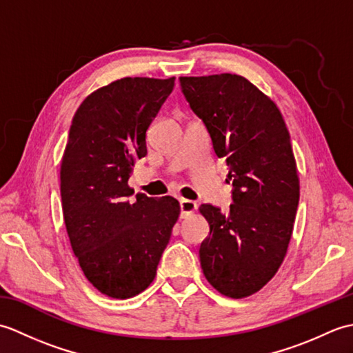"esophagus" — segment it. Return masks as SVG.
Returning <instances> with one entry per match:
<instances>
[{
	"label": "esophagus",
	"instance_id": "1",
	"mask_svg": "<svg viewBox=\"0 0 353 353\" xmlns=\"http://www.w3.org/2000/svg\"><path fill=\"white\" fill-rule=\"evenodd\" d=\"M196 209H197L196 201L188 200V199L181 200V216H182V219H185V216H188L190 214H192L194 211H196Z\"/></svg>",
	"mask_w": 353,
	"mask_h": 353
}]
</instances>
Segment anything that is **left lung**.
I'll list each match as a JSON object with an SVG mask.
<instances>
[{"instance_id": "obj_1", "label": "left lung", "mask_w": 353, "mask_h": 353, "mask_svg": "<svg viewBox=\"0 0 353 353\" xmlns=\"http://www.w3.org/2000/svg\"><path fill=\"white\" fill-rule=\"evenodd\" d=\"M179 80L234 186L226 214L200 206L211 229L199 250L201 270L221 294L252 296L279 270L294 226L301 186L288 129L274 101L243 76Z\"/></svg>"}]
</instances>
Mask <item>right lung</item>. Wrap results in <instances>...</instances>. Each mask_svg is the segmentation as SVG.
<instances>
[{
  "label": "right lung",
  "mask_w": 353,
  "mask_h": 353,
  "mask_svg": "<svg viewBox=\"0 0 353 353\" xmlns=\"http://www.w3.org/2000/svg\"><path fill=\"white\" fill-rule=\"evenodd\" d=\"M174 80H115L88 95L72 118L61 163L63 220L86 279L109 297H133L153 282L181 214L170 196L139 192L130 201L127 183Z\"/></svg>",
  "instance_id": "obj_1"
}]
</instances>
